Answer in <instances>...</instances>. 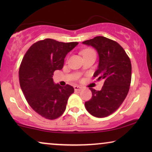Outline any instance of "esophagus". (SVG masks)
Listing matches in <instances>:
<instances>
[{
    "label": "esophagus",
    "instance_id": "obj_1",
    "mask_svg": "<svg viewBox=\"0 0 152 152\" xmlns=\"http://www.w3.org/2000/svg\"><path fill=\"white\" fill-rule=\"evenodd\" d=\"M74 89H75V91H80L82 90V87L79 86H75L74 87Z\"/></svg>",
    "mask_w": 152,
    "mask_h": 152
}]
</instances>
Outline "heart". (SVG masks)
Wrapping results in <instances>:
<instances>
[{
  "mask_svg": "<svg viewBox=\"0 0 152 152\" xmlns=\"http://www.w3.org/2000/svg\"><path fill=\"white\" fill-rule=\"evenodd\" d=\"M82 54L83 56H84V55H95V53L93 49L88 48V49L84 50H83L82 52Z\"/></svg>",
  "mask_w": 152,
  "mask_h": 152,
  "instance_id": "heart-1",
  "label": "heart"
}]
</instances>
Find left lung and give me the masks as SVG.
<instances>
[{
	"mask_svg": "<svg viewBox=\"0 0 152 152\" xmlns=\"http://www.w3.org/2000/svg\"><path fill=\"white\" fill-rule=\"evenodd\" d=\"M82 43L97 50L99 64L93 77L104 81L100 91L90 88L92 97L85 102V107L95 117H107L120 107L127 95L132 80L130 59L119 43L104 37H96Z\"/></svg>",
	"mask_w": 152,
	"mask_h": 152,
	"instance_id": "obj_1",
	"label": "left lung"
}]
</instances>
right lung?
Segmentation results:
<instances>
[{"mask_svg": "<svg viewBox=\"0 0 152 152\" xmlns=\"http://www.w3.org/2000/svg\"><path fill=\"white\" fill-rule=\"evenodd\" d=\"M77 44L45 39L31 45L23 58L18 72L20 88L32 109L46 119L60 117L74 92L70 85L55 84L53 75L62 69L66 55Z\"/></svg>", "mask_w": 152, "mask_h": 152, "instance_id": "1", "label": "right lung"}]
</instances>
